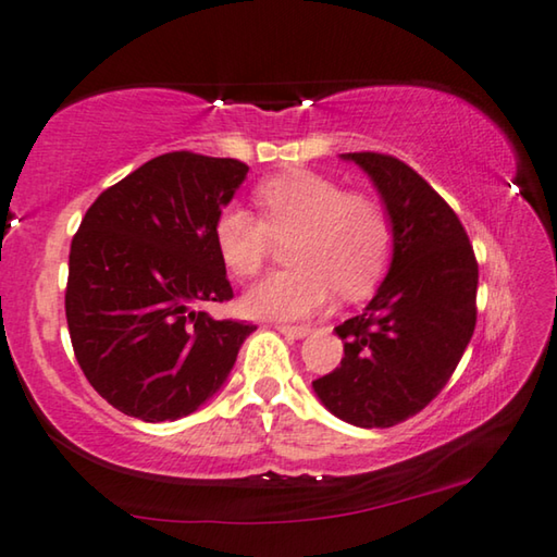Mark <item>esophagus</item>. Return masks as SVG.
Segmentation results:
<instances>
[{
  "label": "esophagus",
  "instance_id": "1",
  "mask_svg": "<svg viewBox=\"0 0 557 557\" xmlns=\"http://www.w3.org/2000/svg\"><path fill=\"white\" fill-rule=\"evenodd\" d=\"M276 331L288 335V338H306V335L311 333V325H286V323H278Z\"/></svg>",
  "mask_w": 557,
  "mask_h": 557
}]
</instances>
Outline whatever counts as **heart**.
<instances>
[{"label": "heart", "mask_w": 557, "mask_h": 557, "mask_svg": "<svg viewBox=\"0 0 557 557\" xmlns=\"http://www.w3.org/2000/svg\"><path fill=\"white\" fill-rule=\"evenodd\" d=\"M261 216L224 207L212 236L226 271L251 278L263 269L273 242H287L294 269L271 273L244 298L263 318H300L327 304L333 288L345 298L364 296L385 273L395 230L377 197L348 193L341 182L296 170L263 180L253 189Z\"/></svg>", "instance_id": "b5f03b06"}]
</instances>
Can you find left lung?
Masks as SVG:
<instances>
[{"instance_id":"obj_1","label":"left lung","mask_w":557,"mask_h":557,"mask_svg":"<svg viewBox=\"0 0 557 557\" xmlns=\"http://www.w3.org/2000/svg\"><path fill=\"white\" fill-rule=\"evenodd\" d=\"M343 158L375 182L395 244L375 298L335 327L345 358L313 389L343 422L385 430L422 412L457 370L476 327L479 263L457 212L407 162Z\"/></svg>"}]
</instances>
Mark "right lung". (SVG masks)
<instances>
[{"label": "right lung", "instance_id": "1", "mask_svg": "<svg viewBox=\"0 0 557 557\" xmlns=\"http://www.w3.org/2000/svg\"><path fill=\"white\" fill-rule=\"evenodd\" d=\"M246 172L234 158L165 152L100 193L73 234V355L98 395L127 417L193 414L257 331L205 311L234 298L212 226Z\"/></svg>", "mask_w": 557, "mask_h": 557}]
</instances>
